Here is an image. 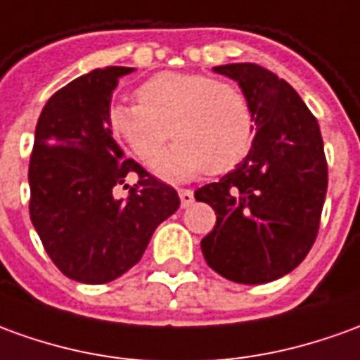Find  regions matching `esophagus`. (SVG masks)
Listing matches in <instances>:
<instances>
[{
	"instance_id": "34e87169",
	"label": "esophagus",
	"mask_w": 360,
	"mask_h": 360,
	"mask_svg": "<svg viewBox=\"0 0 360 360\" xmlns=\"http://www.w3.org/2000/svg\"><path fill=\"white\" fill-rule=\"evenodd\" d=\"M178 195H180V204H182V207H188V205L194 202V192L188 190V188H180V190H178Z\"/></svg>"
}]
</instances>
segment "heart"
I'll list each match as a JSON object with an SVG mask.
<instances>
[{
	"label": "heart",
	"instance_id": "heart-1",
	"mask_svg": "<svg viewBox=\"0 0 360 360\" xmlns=\"http://www.w3.org/2000/svg\"><path fill=\"white\" fill-rule=\"evenodd\" d=\"M135 103H115L111 135L143 165H155L168 137L172 150L156 165L168 178L225 174L243 162L255 139L251 103L231 82L205 74L162 72L143 82Z\"/></svg>",
	"mask_w": 360,
	"mask_h": 360
}]
</instances>
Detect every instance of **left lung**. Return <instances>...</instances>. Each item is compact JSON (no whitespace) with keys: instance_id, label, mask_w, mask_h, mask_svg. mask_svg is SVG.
<instances>
[{"instance_id":"8db88e82","label":"left lung","mask_w":360,"mask_h":360,"mask_svg":"<svg viewBox=\"0 0 360 360\" xmlns=\"http://www.w3.org/2000/svg\"><path fill=\"white\" fill-rule=\"evenodd\" d=\"M213 70L241 86L257 135L233 172L195 190L217 215L202 252L223 278L264 284L296 269L316 243L327 192L323 139L308 105L274 72L252 62Z\"/></svg>"}]
</instances>
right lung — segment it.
Instances as JSON below:
<instances>
[{
    "label": "right lung",
    "instance_id": "add662e5",
    "mask_svg": "<svg viewBox=\"0 0 360 360\" xmlns=\"http://www.w3.org/2000/svg\"><path fill=\"white\" fill-rule=\"evenodd\" d=\"M125 66L91 70L54 91L41 111L29 160V213L44 251L64 276L105 284L135 266L160 223L180 207L172 186L123 158L108 125ZM135 172L121 200L112 186Z\"/></svg>",
    "mask_w": 360,
    "mask_h": 360
}]
</instances>
